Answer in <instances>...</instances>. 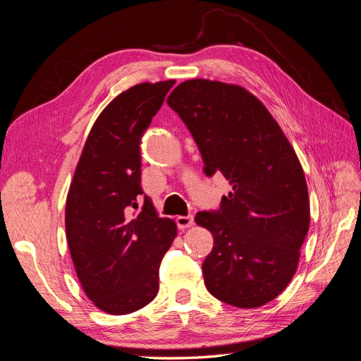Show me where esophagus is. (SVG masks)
I'll use <instances>...</instances> for the list:
<instances>
[{"instance_id":"obj_1","label":"esophagus","mask_w":361,"mask_h":361,"mask_svg":"<svg viewBox=\"0 0 361 361\" xmlns=\"http://www.w3.org/2000/svg\"><path fill=\"white\" fill-rule=\"evenodd\" d=\"M176 223L180 228H188L194 224V216L192 215H180V216H178Z\"/></svg>"}]
</instances>
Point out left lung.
Here are the masks:
<instances>
[{"label":"left lung","mask_w":361,"mask_h":361,"mask_svg":"<svg viewBox=\"0 0 361 361\" xmlns=\"http://www.w3.org/2000/svg\"><path fill=\"white\" fill-rule=\"evenodd\" d=\"M167 104L191 133L206 176L221 173L232 185L218 209L195 214L214 235L204 285L235 307L264 305L289 285L309 231L301 164L279 123L243 87L190 80Z\"/></svg>","instance_id":"1"}]
</instances>
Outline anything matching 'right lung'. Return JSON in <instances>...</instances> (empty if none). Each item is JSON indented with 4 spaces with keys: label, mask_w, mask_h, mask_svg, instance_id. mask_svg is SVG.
<instances>
[{
    "label": "right lung",
    "mask_w": 361,
    "mask_h": 361,
    "mask_svg": "<svg viewBox=\"0 0 361 361\" xmlns=\"http://www.w3.org/2000/svg\"><path fill=\"white\" fill-rule=\"evenodd\" d=\"M173 80L120 93L96 118L66 200V238L81 286L96 307L126 314L159 289V265L176 224L141 188V138Z\"/></svg>",
    "instance_id": "1"
}]
</instances>
